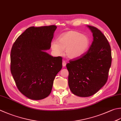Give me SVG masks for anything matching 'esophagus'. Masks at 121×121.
Masks as SVG:
<instances>
[{
    "label": "esophagus",
    "instance_id": "esophagus-1",
    "mask_svg": "<svg viewBox=\"0 0 121 121\" xmlns=\"http://www.w3.org/2000/svg\"><path fill=\"white\" fill-rule=\"evenodd\" d=\"M67 65V63H66V62L65 61H62V66L63 67H65V65Z\"/></svg>",
    "mask_w": 121,
    "mask_h": 121
}]
</instances>
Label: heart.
Returning a JSON list of instances; mask_svg holds the SVG:
<instances>
[{"instance_id": "obj_1", "label": "heart", "mask_w": 121, "mask_h": 121, "mask_svg": "<svg viewBox=\"0 0 121 121\" xmlns=\"http://www.w3.org/2000/svg\"><path fill=\"white\" fill-rule=\"evenodd\" d=\"M90 41L89 37L76 31H69L59 37L58 41L51 43V49L57 55H61L65 49L67 57L74 59L80 57L88 49Z\"/></svg>"}]
</instances>
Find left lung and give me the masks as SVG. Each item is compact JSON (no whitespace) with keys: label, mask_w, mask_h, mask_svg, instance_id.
Masks as SVG:
<instances>
[{"label":"left lung","mask_w":121,"mask_h":121,"mask_svg":"<svg viewBox=\"0 0 121 121\" xmlns=\"http://www.w3.org/2000/svg\"><path fill=\"white\" fill-rule=\"evenodd\" d=\"M87 27L93 37L89 50L82 57L70 61L66 65L70 90L80 97L93 95L104 86L112 62L111 47L105 35L98 28Z\"/></svg>","instance_id":"1"}]
</instances>
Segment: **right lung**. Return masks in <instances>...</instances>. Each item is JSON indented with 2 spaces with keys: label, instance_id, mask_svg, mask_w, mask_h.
Here are the masks:
<instances>
[{
  "label": "right lung",
  "instance_id": "obj_1",
  "mask_svg": "<svg viewBox=\"0 0 121 121\" xmlns=\"http://www.w3.org/2000/svg\"><path fill=\"white\" fill-rule=\"evenodd\" d=\"M56 26L31 27L19 36L12 47L10 70L21 93L30 99L48 96L56 75L62 67V57L50 55Z\"/></svg>",
  "mask_w": 121,
  "mask_h": 121
}]
</instances>
